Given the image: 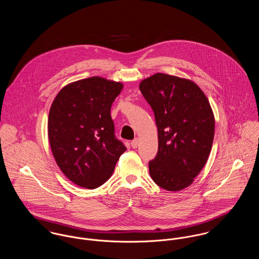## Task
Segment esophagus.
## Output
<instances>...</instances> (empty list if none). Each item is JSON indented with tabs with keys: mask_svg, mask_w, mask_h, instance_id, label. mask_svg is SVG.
<instances>
[{
	"mask_svg": "<svg viewBox=\"0 0 259 259\" xmlns=\"http://www.w3.org/2000/svg\"><path fill=\"white\" fill-rule=\"evenodd\" d=\"M132 148H137L139 147V139H135L132 143H131Z\"/></svg>",
	"mask_w": 259,
	"mask_h": 259,
	"instance_id": "esophagus-1",
	"label": "esophagus"
}]
</instances>
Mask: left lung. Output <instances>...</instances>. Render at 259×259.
<instances>
[{
  "label": "left lung",
  "mask_w": 259,
  "mask_h": 259,
  "mask_svg": "<svg viewBox=\"0 0 259 259\" xmlns=\"http://www.w3.org/2000/svg\"><path fill=\"white\" fill-rule=\"evenodd\" d=\"M140 90L153 111L158 133L149 175L163 189L182 190L193 183L211 150L214 116L209 102L193 81L161 73L142 80Z\"/></svg>",
  "instance_id": "obj_1"
}]
</instances>
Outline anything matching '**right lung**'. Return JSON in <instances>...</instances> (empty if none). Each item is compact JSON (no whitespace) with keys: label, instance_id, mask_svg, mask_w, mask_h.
Segmentation results:
<instances>
[{"label":"right lung","instance_id":"right-lung-1","mask_svg":"<svg viewBox=\"0 0 259 259\" xmlns=\"http://www.w3.org/2000/svg\"><path fill=\"white\" fill-rule=\"evenodd\" d=\"M122 87L92 76L63 88L52 104L48 121L52 152L75 185L91 189L104 185L126 150L115 138L111 116V105Z\"/></svg>","mask_w":259,"mask_h":259}]
</instances>
